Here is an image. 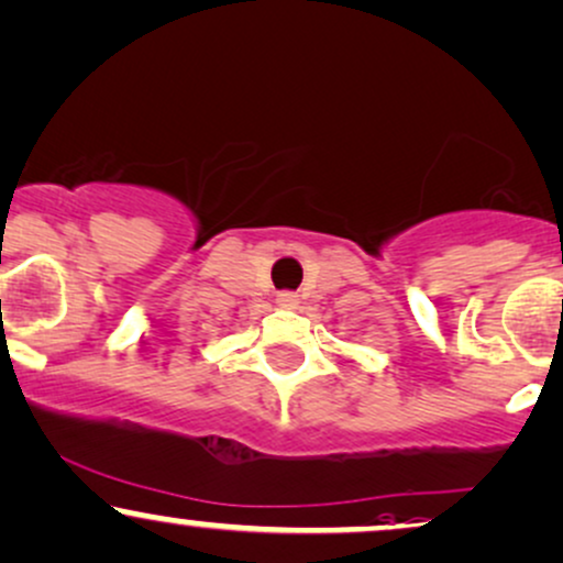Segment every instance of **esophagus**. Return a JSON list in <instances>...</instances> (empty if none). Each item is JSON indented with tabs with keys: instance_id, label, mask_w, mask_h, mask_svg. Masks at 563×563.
Segmentation results:
<instances>
[{
	"instance_id": "1",
	"label": "esophagus",
	"mask_w": 563,
	"mask_h": 563,
	"mask_svg": "<svg viewBox=\"0 0 563 563\" xmlns=\"http://www.w3.org/2000/svg\"><path fill=\"white\" fill-rule=\"evenodd\" d=\"M277 307L296 309V307H299V296L290 294V290H280V294H277Z\"/></svg>"
}]
</instances>
